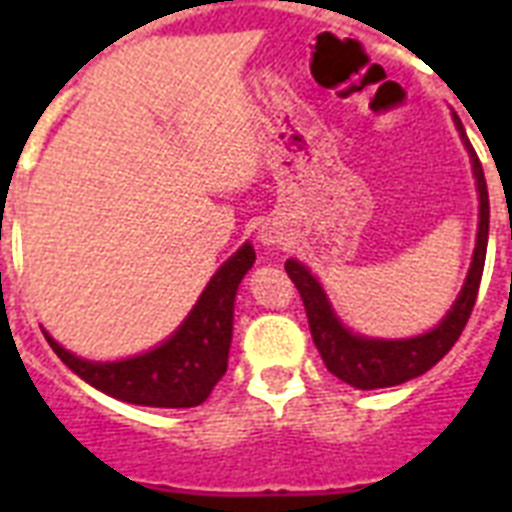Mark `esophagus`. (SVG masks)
Wrapping results in <instances>:
<instances>
[{
    "instance_id": "obj_1",
    "label": "esophagus",
    "mask_w": 512,
    "mask_h": 512,
    "mask_svg": "<svg viewBox=\"0 0 512 512\" xmlns=\"http://www.w3.org/2000/svg\"><path fill=\"white\" fill-rule=\"evenodd\" d=\"M257 239L263 241L265 247H273V244H279V241L284 239V233H281V228L276 223H265L263 228H260V233H257Z\"/></svg>"
}]
</instances>
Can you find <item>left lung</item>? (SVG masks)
<instances>
[{"label": "left lung", "instance_id": "8db88e82", "mask_svg": "<svg viewBox=\"0 0 512 512\" xmlns=\"http://www.w3.org/2000/svg\"><path fill=\"white\" fill-rule=\"evenodd\" d=\"M454 124L460 130L462 143L468 148L473 175H476L478 239L465 287H462L460 297L454 300L452 311L446 313L444 321L436 329H430L420 337H409V340H369V337L353 335L350 329L340 324L316 276L297 260H287V265H284L289 279L295 281L297 292L303 297L313 342H316L324 364L335 377L358 390L390 388V385H401V382L428 372L430 366H436L452 350V345L468 324L473 305H476L478 284L484 276L486 241H489V191H486L484 167L478 162L470 140L465 138V130H462V122L457 116H454Z\"/></svg>", "mask_w": 512, "mask_h": 512}]
</instances>
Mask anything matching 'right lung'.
Returning <instances> with one entry per match:
<instances>
[{
    "label": "right lung",
    "instance_id": "add662e5",
    "mask_svg": "<svg viewBox=\"0 0 512 512\" xmlns=\"http://www.w3.org/2000/svg\"><path fill=\"white\" fill-rule=\"evenodd\" d=\"M252 263H255V249L252 244H244L228 263L220 265V271L212 276L207 289L201 292L199 303L193 305V311L175 335L143 356L108 361V364L84 361L68 353L50 335L44 337L71 372L90 382L92 388L103 390L106 396L127 404L162 406V409L199 406L201 401H207L217 380L228 369L233 300Z\"/></svg>",
    "mask_w": 512,
    "mask_h": 512
}]
</instances>
